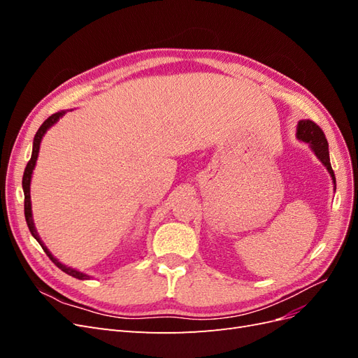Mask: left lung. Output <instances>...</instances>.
<instances>
[{"label": "left lung", "mask_w": 358, "mask_h": 358, "mask_svg": "<svg viewBox=\"0 0 358 358\" xmlns=\"http://www.w3.org/2000/svg\"><path fill=\"white\" fill-rule=\"evenodd\" d=\"M297 137L303 142H306L310 145L313 149V152L317 154V157L321 159L324 166L327 167L329 173L331 175V179L336 185V178H334V171L330 164V157H329V143L326 134H324L322 129L313 122L310 119H305V121H300L297 127Z\"/></svg>", "instance_id": "1"}]
</instances>
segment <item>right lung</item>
<instances>
[{"label": "right lung", "instance_id": "right-lung-1", "mask_svg": "<svg viewBox=\"0 0 358 358\" xmlns=\"http://www.w3.org/2000/svg\"><path fill=\"white\" fill-rule=\"evenodd\" d=\"M64 115V112H57V113H53V115H50L45 122L41 124V127L38 128V131L36 133V136H34V143H32V155H31V159L28 161V164H27V167H25V171H24V178H22V187H24V194H25V201H24V209H25V220H27V224H28V229H29V231H31V234L36 237V241L40 243V246L43 248V251L46 252V255L52 259V263L55 264L57 267H59L62 272H66L67 275H70V276H73V278H78V279H88L90 276L88 275H83V273H80V272H78V270H74V268H70V267H67V266H64V264H61L58 259L53 257L50 252H49V249L45 246V243H43L41 241H40V237H38V234H37V231H36V229H34V224H32V216H31V197H29V183H31V175H32V170H34V166H36V161H37V157H38V149H40V142H41V138H43V136H45V133L48 131V128L49 127H52L53 124H55L58 119H59V116H62Z\"/></svg>", "mask_w": 358, "mask_h": 358}]
</instances>
